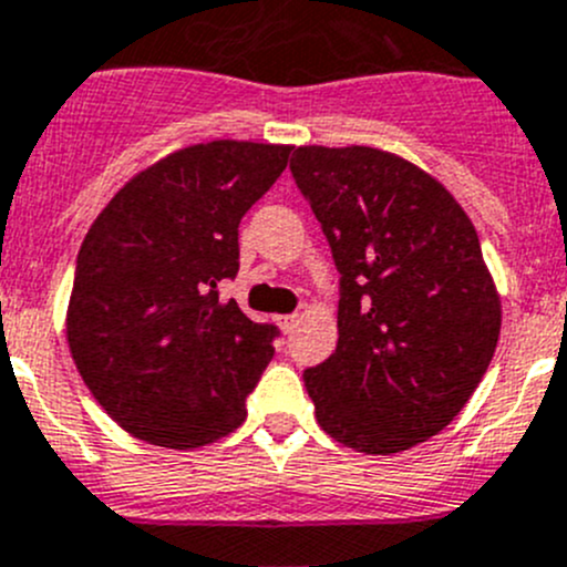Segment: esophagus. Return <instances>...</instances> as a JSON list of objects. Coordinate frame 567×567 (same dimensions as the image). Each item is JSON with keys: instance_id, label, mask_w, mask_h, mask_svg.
Instances as JSON below:
<instances>
[{"instance_id": "34e87169", "label": "esophagus", "mask_w": 567, "mask_h": 567, "mask_svg": "<svg viewBox=\"0 0 567 567\" xmlns=\"http://www.w3.org/2000/svg\"><path fill=\"white\" fill-rule=\"evenodd\" d=\"M296 321H299V316H279V318H277L279 329H282L285 334L293 332V329H296Z\"/></svg>"}]
</instances>
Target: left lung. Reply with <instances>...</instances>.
<instances>
[{
  "label": "left lung",
  "instance_id": "left-lung-1",
  "mask_svg": "<svg viewBox=\"0 0 567 567\" xmlns=\"http://www.w3.org/2000/svg\"><path fill=\"white\" fill-rule=\"evenodd\" d=\"M290 174L340 274L338 346L305 371L321 430L365 454L430 441L502 329L474 224L437 179L371 146H299Z\"/></svg>",
  "mask_w": 567,
  "mask_h": 567
}]
</instances>
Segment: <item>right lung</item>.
<instances>
[{
	"instance_id": "1",
	"label": "right lung",
	"mask_w": 567,
	"mask_h": 567,
	"mask_svg": "<svg viewBox=\"0 0 567 567\" xmlns=\"http://www.w3.org/2000/svg\"><path fill=\"white\" fill-rule=\"evenodd\" d=\"M290 146L213 141L124 185L76 255L69 349L118 426L166 449L238 430L279 329L218 299L238 277V227Z\"/></svg>"
}]
</instances>
